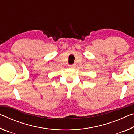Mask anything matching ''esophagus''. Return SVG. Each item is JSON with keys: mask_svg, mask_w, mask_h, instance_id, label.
<instances>
[{"mask_svg": "<svg viewBox=\"0 0 134 134\" xmlns=\"http://www.w3.org/2000/svg\"><path fill=\"white\" fill-rule=\"evenodd\" d=\"M76 66V65L75 64H72V65H69V68H71V69H74V68H75Z\"/></svg>", "mask_w": 134, "mask_h": 134, "instance_id": "1", "label": "esophagus"}]
</instances>
